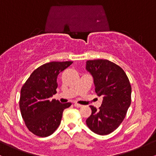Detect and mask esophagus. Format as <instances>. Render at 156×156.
I'll return each mask as SVG.
<instances>
[{"label": "esophagus", "instance_id": "esophagus-1", "mask_svg": "<svg viewBox=\"0 0 156 156\" xmlns=\"http://www.w3.org/2000/svg\"><path fill=\"white\" fill-rule=\"evenodd\" d=\"M74 106L75 107H77V108H80V107H81L82 105L78 104V103H74Z\"/></svg>", "mask_w": 156, "mask_h": 156}]
</instances>
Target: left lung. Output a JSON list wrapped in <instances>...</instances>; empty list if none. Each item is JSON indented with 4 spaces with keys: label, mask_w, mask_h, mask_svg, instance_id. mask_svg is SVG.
Segmentation results:
<instances>
[{
    "label": "left lung",
    "mask_w": 156,
    "mask_h": 156,
    "mask_svg": "<svg viewBox=\"0 0 156 156\" xmlns=\"http://www.w3.org/2000/svg\"><path fill=\"white\" fill-rule=\"evenodd\" d=\"M86 69L93 77L95 92L103 96L99 109L90 105L92 114L86 122L94 133L107 135L125 119L131 102L130 81L124 70L108 60H89Z\"/></svg>",
    "instance_id": "obj_1"
}]
</instances>
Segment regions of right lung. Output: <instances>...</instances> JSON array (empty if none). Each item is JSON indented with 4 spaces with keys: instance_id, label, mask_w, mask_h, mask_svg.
<instances>
[{
    "instance_id": "right-lung-1",
    "label": "right lung",
    "mask_w": 156,
    "mask_h": 156,
    "mask_svg": "<svg viewBox=\"0 0 156 156\" xmlns=\"http://www.w3.org/2000/svg\"><path fill=\"white\" fill-rule=\"evenodd\" d=\"M73 62H51L36 69L20 91V108L28 130L46 137L59 126L63 111L71 103H61L51 98L56 94L57 77Z\"/></svg>"
}]
</instances>
